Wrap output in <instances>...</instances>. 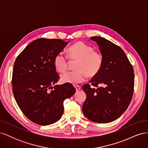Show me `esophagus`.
<instances>
[{"mask_svg":"<svg viewBox=\"0 0 148 148\" xmlns=\"http://www.w3.org/2000/svg\"><path fill=\"white\" fill-rule=\"evenodd\" d=\"M73 86L75 87V89H76V91H78V90H79L80 88H81V87H80L79 86H78V85L75 84V85H73Z\"/></svg>","mask_w":148,"mask_h":148,"instance_id":"34e87169","label":"esophagus"}]
</instances>
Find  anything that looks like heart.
Wrapping results in <instances>:
<instances>
[{"instance_id":"heart-1","label":"heart","mask_w":148,"mask_h":148,"mask_svg":"<svg viewBox=\"0 0 148 148\" xmlns=\"http://www.w3.org/2000/svg\"><path fill=\"white\" fill-rule=\"evenodd\" d=\"M69 59L76 60L74 69L62 74L60 80L63 83L77 84L83 82L86 76L95 77L100 72L103 65V57L101 53L94 51L93 48L82 41L74 43L68 49ZM67 57L62 53L56 56L53 65L59 73H63L67 69Z\"/></svg>"}]
</instances>
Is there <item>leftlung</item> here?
I'll return each instance as SVG.
<instances>
[{"label":"left lung","instance_id":"obj_1","mask_svg":"<svg viewBox=\"0 0 148 148\" xmlns=\"http://www.w3.org/2000/svg\"><path fill=\"white\" fill-rule=\"evenodd\" d=\"M99 46L103 57L100 72L83 89L86 99L82 110L85 117L98 123L112 122L127 110L133 96L135 76L124 51L104 38H90ZM100 86L98 87V85Z\"/></svg>","mask_w":148,"mask_h":148}]
</instances>
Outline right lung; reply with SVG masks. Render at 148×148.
<instances>
[{
    "instance_id": "right-lung-1",
    "label": "right lung",
    "mask_w": 148,
    "mask_h": 148,
    "mask_svg": "<svg viewBox=\"0 0 148 148\" xmlns=\"http://www.w3.org/2000/svg\"><path fill=\"white\" fill-rule=\"evenodd\" d=\"M68 42L40 38L30 43L17 57L13 69V93L20 109L33 122L48 125L64 113V101L76 89L71 84L55 85L59 77L53 59Z\"/></svg>"
}]
</instances>
